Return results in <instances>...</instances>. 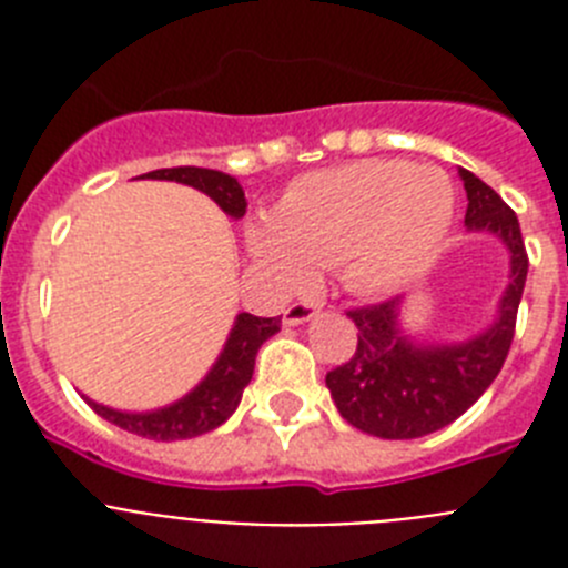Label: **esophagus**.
<instances>
[{
    "label": "esophagus",
    "mask_w": 568,
    "mask_h": 568,
    "mask_svg": "<svg viewBox=\"0 0 568 568\" xmlns=\"http://www.w3.org/2000/svg\"><path fill=\"white\" fill-rule=\"evenodd\" d=\"M321 304H315V301H295V304H290L287 310H284V324L287 327H298V324H307V321H313L315 315H318Z\"/></svg>",
    "instance_id": "34e87169"
}]
</instances>
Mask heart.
<instances>
[{
  "mask_svg": "<svg viewBox=\"0 0 568 568\" xmlns=\"http://www.w3.org/2000/svg\"><path fill=\"white\" fill-rule=\"evenodd\" d=\"M449 175L404 159H366L301 175L247 244L281 284L341 267L361 293H389L418 278L453 227Z\"/></svg>",
  "mask_w": 568,
  "mask_h": 568,
  "instance_id": "heart-1",
  "label": "heart"
}]
</instances>
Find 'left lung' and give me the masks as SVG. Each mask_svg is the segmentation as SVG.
<instances>
[{"mask_svg": "<svg viewBox=\"0 0 568 568\" xmlns=\"http://www.w3.org/2000/svg\"><path fill=\"white\" fill-rule=\"evenodd\" d=\"M466 190V230L489 233L509 250V284L486 329L464 341H420L400 324L404 298L349 310L358 349L327 373V389L341 418L375 438L409 440L438 433L469 409L498 378L515 338L526 258L518 215L489 184L460 168Z\"/></svg>", "mask_w": 568, "mask_h": 568, "instance_id": "1", "label": "left lung"}]
</instances>
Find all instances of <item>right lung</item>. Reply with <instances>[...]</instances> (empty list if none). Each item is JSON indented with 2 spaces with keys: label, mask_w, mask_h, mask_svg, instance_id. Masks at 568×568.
Here are the masks:
<instances>
[{
  "label": "right lung",
  "mask_w": 568,
  "mask_h": 568,
  "mask_svg": "<svg viewBox=\"0 0 568 568\" xmlns=\"http://www.w3.org/2000/svg\"><path fill=\"white\" fill-rule=\"evenodd\" d=\"M139 179H159V182H179L199 193L210 195L230 219L239 222L241 215L247 213V199L241 190L239 179L222 170L207 168H168L153 170ZM281 329V318H258V315L239 313L233 321L224 349L219 353L215 364L210 366L199 384L182 395L179 400L159 409H144V413H128V409H113V406L97 404L88 395H82L93 413L102 415L104 420L115 424L124 433H133L148 440H187L199 438L204 433H213L215 426H222L235 406L241 404L244 386L250 384L255 369V355L261 344L273 338Z\"/></svg>",
  "instance_id": "add662e5"
}]
</instances>
